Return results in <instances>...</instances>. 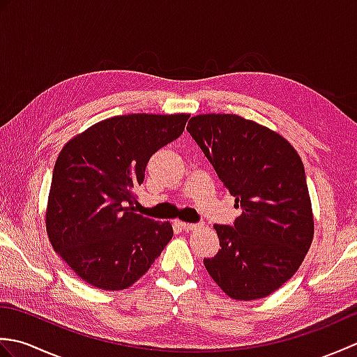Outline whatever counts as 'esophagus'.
I'll use <instances>...</instances> for the list:
<instances>
[{
	"label": "esophagus",
	"instance_id": "obj_1",
	"mask_svg": "<svg viewBox=\"0 0 357 357\" xmlns=\"http://www.w3.org/2000/svg\"><path fill=\"white\" fill-rule=\"evenodd\" d=\"M179 225H181V229H184L187 231L196 230V229H199V227H201V224H192V222H179Z\"/></svg>",
	"mask_w": 357,
	"mask_h": 357
}]
</instances>
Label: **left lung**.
<instances>
[{"label":"left lung","instance_id":"obj_1","mask_svg":"<svg viewBox=\"0 0 357 357\" xmlns=\"http://www.w3.org/2000/svg\"><path fill=\"white\" fill-rule=\"evenodd\" d=\"M187 130L241 208L233 225H215L221 250L204 265L230 298H265L298 271L312 245L304 164L282 136L238 115L193 116Z\"/></svg>","mask_w":357,"mask_h":357}]
</instances>
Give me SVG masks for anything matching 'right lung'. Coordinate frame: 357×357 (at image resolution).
<instances>
[{"instance_id":"obj_1","label":"right lung","mask_w":357,"mask_h":357,"mask_svg":"<svg viewBox=\"0 0 357 357\" xmlns=\"http://www.w3.org/2000/svg\"><path fill=\"white\" fill-rule=\"evenodd\" d=\"M190 115L113 116L59 153L47 215L53 250L102 290H124L146 273L173 236L170 222L133 211L151 155L183 135Z\"/></svg>"}]
</instances>
